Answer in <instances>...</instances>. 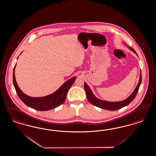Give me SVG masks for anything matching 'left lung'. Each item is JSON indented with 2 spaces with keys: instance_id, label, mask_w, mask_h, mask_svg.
I'll return each instance as SVG.
<instances>
[{
  "instance_id": "1",
  "label": "left lung",
  "mask_w": 156,
  "mask_h": 156,
  "mask_svg": "<svg viewBox=\"0 0 156 156\" xmlns=\"http://www.w3.org/2000/svg\"><path fill=\"white\" fill-rule=\"evenodd\" d=\"M128 48L131 50H132L133 52L136 54V51L133 49L131 47H129ZM141 81H142V73H141V70H140V78H139L138 84L136 87V88L135 89L134 91L133 92V94L126 99H125L122 101L115 102L102 101V100H101V99H99L98 98H96L94 95L90 88L87 86V84L86 83H84V88H85V91L86 92L87 99L91 104L94 105V106H96L97 107L104 109L108 110H116L120 109L122 108L127 106L133 101V100L134 99V98H135L137 93L138 92L139 88L140 86Z\"/></svg>"
}]
</instances>
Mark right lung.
Returning a JSON list of instances; mask_svg holds the SVG:
<instances>
[{"instance_id": "obj_1", "label": "right lung", "mask_w": 156, "mask_h": 156, "mask_svg": "<svg viewBox=\"0 0 156 156\" xmlns=\"http://www.w3.org/2000/svg\"><path fill=\"white\" fill-rule=\"evenodd\" d=\"M15 68L16 65L13 70V84L18 97L27 106L39 111L52 109L63 104L66 99L67 92L76 79L75 76L66 81L58 90L51 95L44 97L32 98L25 95L18 86L14 74Z\"/></svg>"}]
</instances>
